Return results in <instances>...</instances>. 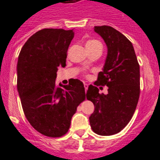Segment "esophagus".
I'll use <instances>...</instances> for the list:
<instances>
[{
	"mask_svg": "<svg viewBox=\"0 0 160 160\" xmlns=\"http://www.w3.org/2000/svg\"><path fill=\"white\" fill-rule=\"evenodd\" d=\"M84 87H85V92L87 91V89H88V85H87V84H84Z\"/></svg>",
	"mask_w": 160,
	"mask_h": 160,
	"instance_id": "obj_1",
	"label": "esophagus"
}]
</instances>
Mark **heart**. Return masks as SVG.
<instances>
[{
    "label": "heart",
    "mask_w": 160,
    "mask_h": 160,
    "mask_svg": "<svg viewBox=\"0 0 160 160\" xmlns=\"http://www.w3.org/2000/svg\"><path fill=\"white\" fill-rule=\"evenodd\" d=\"M98 44H101L100 42L98 40H95V39H92V40H88V42L85 44V47H93V46L98 45Z\"/></svg>",
    "instance_id": "obj_1"
}]
</instances>
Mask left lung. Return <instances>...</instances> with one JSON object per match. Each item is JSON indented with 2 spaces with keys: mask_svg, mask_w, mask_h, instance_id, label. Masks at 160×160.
Listing matches in <instances>:
<instances>
[{
  "mask_svg": "<svg viewBox=\"0 0 160 160\" xmlns=\"http://www.w3.org/2000/svg\"><path fill=\"white\" fill-rule=\"evenodd\" d=\"M103 39L107 55L96 85H107V94L90 85L86 98L94 104L89 117L92 129L99 135L115 134L132 119L140 94V68L133 45L125 36L111 26H95Z\"/></svg>",
  "mask_w": 160,
  "mask_h": 160,
  "instance_id": "8db88e82",
  "label": "left lung"
}]
</instances>
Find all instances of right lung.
I'll return each mask as SVG.
<instances>
[{"mask_svg":"<svg viewBox=\"0 0 160 160\" xmlns=\"http://www.w3.org/2000/svg\"><path fill=\"white\" fill-rule=\"evenodd\" d=\"M74 35L73 29L39 30L28 38L18 56L17 88L23 111L30 124L48 137L67 133L72 116L85 98L79 80L55 85L58 68L66 66Z\"/></svg>","mask_w":160,"mask_h":160,"instance_id":"obj_1","label":"right lung"}]
</instances>
